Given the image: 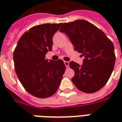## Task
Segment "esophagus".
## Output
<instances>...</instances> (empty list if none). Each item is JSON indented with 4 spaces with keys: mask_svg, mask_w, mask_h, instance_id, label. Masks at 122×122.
Instances as JSON below:
<instances>
[{
    "mask_svg": "<svg viewBox=\"0 0 122 122\" xmlns=\"http://www.w3.org/2000/svg\"><path fill=\"white\" fill-rule=\"evenodd\" d=\"M64 63H65V66H66L68 67V66H69V62H68V61H64Z\"/></svg>",
    "mask_w": 122,
    "mask_h": 122,
    "instance_id": "1",
    "label": "esophagus"
}]
</instances>
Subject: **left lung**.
Here are the masks:
<instances>
[{
	"label": "left lung",
	"mask_w": 122,
	"mask_h": 122,
	"mask_svg": "<svg viewBox=\"0 0 122 122\" xmlns=\"http://www.w3.org/2000/svg\"><path fill=\"white\" fill-rule=\"evenodd\" d=\"M59 30L68 36L75 51L85 57L81 66L74 61L69 64L75 72L73 83L83 92L91 94L100 90L109 80L115 63L111 40L102 30L85 20L65 23Z\"/></svg>",
	"instance_id": "left-lung-1"
}]
</instances>
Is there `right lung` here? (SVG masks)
<instances>
[{
  "label": "right lung",
  "mask_w": 122,
  "mask_h": 122,
  "mask_svg": "<svg viewBox=\"0 0 122 122\" xmlns=\"http://www.w3.org/2000/svg\"><path fill=\"white\" fill-rule=\"evenodd\" d=\"M62 23H46L31 27L20 37L14 51V68L26 91L39 98L55 94L66 70L61 59L48 61L52 37Z\"/></svg>",
  "instance_id": "right-lung-1"
}]
</instances>
